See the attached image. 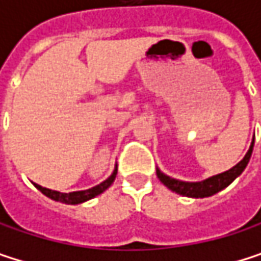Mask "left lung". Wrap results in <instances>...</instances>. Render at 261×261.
Here are the masks:
<instances>
[{"mask_svg": "<svg viewBox=\"0 0 261 261\" xmlns=\"http://www.w3.org/2000/svg\"><path fill=\"white\" fill-rule=\"evenodd\" d=\"M252 148H254V139L251 142V146H249L248 152L245 154V157L236 166H233L231 169H228L225 172H222V174L208 177V178H205L202 181H181V180H177V178H172V177L163 174L159 168H157V177L168 189H171L172 192H175L178 195L189 196V198H207V196H212V195L221 192L227 186H230L245 171V168H246V165H248V162L251 159Z\"/></svg>", "mask_w": 261, "mask_h": 261, "instance_id": "1", "label": "left lung"}]
</instances>
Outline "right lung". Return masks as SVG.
I'll return each instance as SVG.
<instances>
[{"instance_id":"obj_1","label":"right lung","mask_w":261,"mask_h":261,"mask_svg":"<svg viewBox=\"0 0 261 261\" xmlns=\"http://www.w3.org/2000/svg\"><path fill=\"white\" fill-rule=\"evenodd\" d=\"M116 174H118V168H115V169H113V172H112V175H110L107 180H104L101 184H98V186H95V187H92V189H87V190L69 192V193H63V192L51 190V189L42 187V186H39V184H36V182H33V184L36 186V189H39V190H40L45 196H48V198H51V199H54V201H57V202H63V204L75 205V204L86 202V201H89V199H92V198H95V196L101 195L104 190H107V189L113 184V181H115Z\"/></svg>"}]
</instances>
